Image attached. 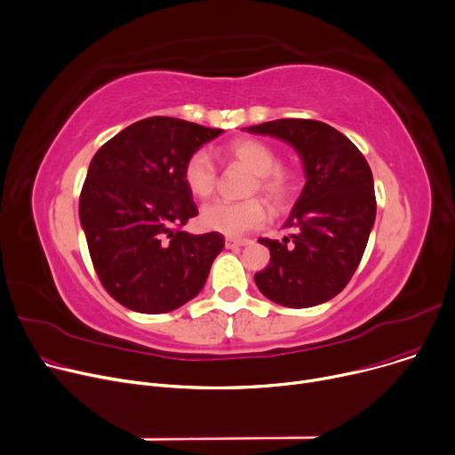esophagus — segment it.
I'll use <instances>...</instances> for the list:
<instances>
[{
	"instance_id": "34e87169",
	"label": "esophagus",
	"mask_w": 455,
	"mask_h": 455,
	"mask_svg": "<svg viewBox=\"0 0 455 455\" xmlns=\"http://www.w3.org/2000/svg\"><path fill=\"white\" fill-rule=\"evenodd\" d=\"M248 244H251V240H248V238H226V248L228 250L243 248V246H248Z\"/></svg>"
}]
</instances>
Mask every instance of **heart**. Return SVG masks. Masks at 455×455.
<instances>
[{
  "instance_id": "obj_1",
  "label": "heart",
  "mask_w": 455,
  "mask_h": 455,
  "mask_svg": "<svg viewBox=\"0 0 455 455\" xmlns=\"http://www.w3.org/2000/svg\"><path fill=\"white\" fill-rule=\"evenodd\" d=\"M226 154L233 162L244 165L255 174L250 193L259 191L275 209H283L290 202L296 191V183H293L291 174L277 167V154L272 147L259 140L243 138L229 143ZM217 178V167L207 150L200 148L187 157L183 165V183L193 196H211L215 193ZM200 222L209 231H217L226 236H243L266 222V207L255 198L246 202L217 200L202 209Z\"/></svg>"
}]
</instances>
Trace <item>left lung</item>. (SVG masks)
Masks as SVG:
<instances>
[{
	"instance_id": "obj_1",
	"label": "left lung",
	"mask_w": 455,
	"mask_h": 455,
	"mask_svg": "<svg viewBox=\"0 0 455 455\" xmlns=\"http://www.w3.org/2000/svg\"><path fill=\"white\" fill-rule=\"evenodd\" d=\"M244 130L290 145L307 180L284 222L293 233L281 243L259 240L272 257L255 284L283 307L322 305L351 281L365 251L377 217L372 172L362 152L322 121L279 119Z\"/></svg>"
}]
</instances>
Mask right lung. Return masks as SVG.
<instances>
[{
	"instance_id": "add662e5",
	"label": "right lung",
	"mask_w": 455,
	"mask_h": 455,
	"mask_svg": "<svg viewBox=\"0 0 455 455\" xmlns=\"http://www.w3.org/2000/svg\"><path fill=\"white\" fill-rule=\"evenodd\" d=\"M222 132L148 117L126 126L93 156L78 217L95 272L123 307L165 314L202 291L224 236L180 229L198 215L183 165Z\"/></svg>"
}]
</instances>
